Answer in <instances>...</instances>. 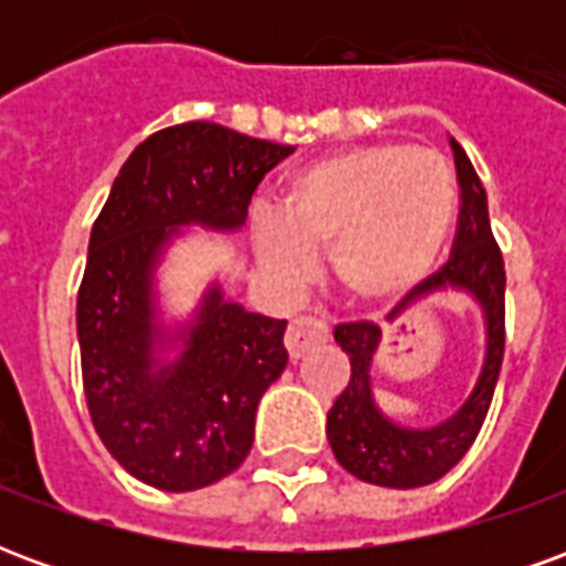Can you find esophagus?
<instances>
[{
    "label": "esophagus",
    "instance_id": "obj_1",
    "mask_svg": "<svg viewBox=\"0 0 566 566\" xmlns=\"http://www.w3.org/2000/svg\"><path fill=\"white\" fill-rule=\"evenodd\" d=\"M327 336H331V331H327L324 321L312 318V315H300V318L291 321V327L284 333V345H287L291 360H300L306 352L327 343Z\"/></svg>",
    "mask_w": 566,
    "mask_h": 566
}]
</instances>
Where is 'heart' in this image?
<instances>
[{"label":"heart","instance_id":"obj_1","mask_svg":"<svg viewBox=\"0 0 566 566\" xmlns=\"http://www.w3.org/2000/svg\"><path fill=\"white\" fill-rule=\"evenodd\" d=\"M454 214V178L439 150L376 142L339 150L287 181L282 209L258 211L263 270L296 284L331 248L345 294L376 303L409 291L439 258Z\"/></svg>","mask_w":566,"mask_h":566}]
</instances>
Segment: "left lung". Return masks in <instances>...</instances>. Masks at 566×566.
I'll use <instances>...</instances> for the list:
<instances>
[{
	"label": "left lung",
	"instance_id": "8db88e82",
	"mask_svg": "<svg viewBox=\"0 0 566 566\" xmlns=\"http://www.w3.org/2000/svg\"><path fill=\"white\" fill-rule=\"evenodd\" d=\"M449 142L458 166V185H461V214H458L451 258L442 270L427 275L424 282L406 294L403 303L391 312V318L430 294L463 291L473 296L485 315V360L475 388L461 409L442 424L416 430L391 421L373 397L369 369H373V355L379 352V327L373 321H355V324H339L333 331L339 348L352 360V379L327 412V439L343 470L369 485L421 488L442 479L479 437L497 388L503 343H506V331H503L506 270L488 221L485 187L479 181L467 150L454 139Z\"/></svg>",
	"mask_w": 566,
	"mask_h": 566
}]
</instances>
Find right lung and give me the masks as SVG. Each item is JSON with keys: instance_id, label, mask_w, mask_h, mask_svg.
I'll return each mask as SVG.
<instances>
[{"instance_id": "right-lung-1", "label": "right lung", "mask_w": 566, "mask_h": 566, "mask_svg": "<svg viewBox=\"0 0 566 566\" xmlns=\"http://www.w3.org/2000/svg\"><path fill=\"white\" fill-rule=\"evenodd\" d=\"M291 150L209 120L166 127L129 154L93 223L78 287L84 397L105 449L145 485H214L251 451L260 397L287 367V321L245 312L211 282L193 318L166 327L154 279L181 227L239 230Z\"/></svg>"}]
</instances>
